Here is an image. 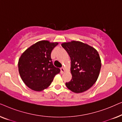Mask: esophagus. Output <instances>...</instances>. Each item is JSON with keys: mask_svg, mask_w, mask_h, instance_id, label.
<instances>
[{"mask_svg": "<svg viewBox=\"0 0 122 122\" xmlns=\"http://www.w3.org/2000/svg\"><path fill=\"white\" fill-rule=\"evenodd\" d=\"M65 71H66V69H65V68L64 67H62L61 69V73H64Z\"/></svg>", "mask_w": 122, "mask_h": 122, "instance_id": "esophagus-1", "label": "esophagus"}]
</instances>
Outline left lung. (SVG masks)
Masks as SVG:
<instances>
[{"mask_svg":"<svg viewBox=\"0 0 122 122\" xmlns=\"http://www.w3.org/2000/svg\"><path fill=\"white\" fill-rule=\"evenodd\" d=\"M71 58L72 78L66 83L68 89L80 93L87 91L96 82L101 68V60L97 51L89 45L72 41L61 44Z\"/></svg>","mask_w":122,"mask_h":122,"instance_id":"left-lung-1","label":"left lung"}]
</instances>
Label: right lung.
<instances>
[{"label":"right lung","instance_id":"right-lung-1","mask_svg":"<svg viewBox=\"0 0 122 122\" xmlns=\"http://www.w3.org/2000/svg\"><path fill=\"white\" fill-rule=\"evenodd\" d=\"M58 42L48 41H38L26 49L18 61L20 77L28 87L41 92L48 88L56 75L60 73L59 68L53 66L51 52Z\"/></svg>","mask_w":122,"mask_h":122}]
</instances>
